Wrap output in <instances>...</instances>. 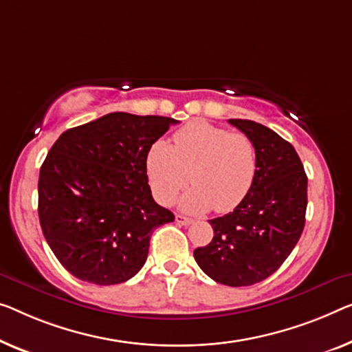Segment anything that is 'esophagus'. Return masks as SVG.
I'll return each mask as SVG.
<instances>
[{
    "mask_svg": "<svg viewBox=\"0 0 352 352\" xmlns=\"http://www.w3.org/2000/svg\"><path fill=\"white\" fill-rule=\"evenodd\" d=\"M175 221H177L178 224H182V226H190V224L192 223V219L185 217V214H177Z\"/></svg>",
    "mask_w": 352,
    "mask_h": 352,
    "instance_id": "esophagus-1",
    "label": "esophagus"
}]
</instances>
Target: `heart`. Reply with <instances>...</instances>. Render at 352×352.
<instances>
[{
    "instance_id": "b5f03b06",
    "label": "heart",
    "mask_w": 352,
    "mask_h": 352,
    "mask_svg": "<svg viewBox=\"0 0 352 352\" xmlns=\"http://www.w3.org/2000/svg\"><path fill=\"white\" fill-rule=\"evenodd\" d=\"M258 156L253 140L212 123L191 122L178 129L172 145L158 140L145 160L146 177L156 201L169 206L185 190L182 207L190 212H229L253 186Z\"/></svg>"
}]
</instances>
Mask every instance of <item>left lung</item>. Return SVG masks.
I'll return each mask as SVG.
<instances>
[{
  "mask_svg": "<svg viewBox=\"0 0 352 352\" xmlns=\"http://www.w3.org/2000/svg\"><path fill=\"white\" fill-rule=\"evenodd\" d=\"M229 123L253 140L258 167L253 186L224 217L210 219L213 239L194 250L212 280L239 287L256 285L280 269L305 226L308 178L294 146L251 120Z\"/></svg>",
  "mask_w": 352,
  "mask_h": 352,
  "instance_id": "left-lung-1",
  "label": "left lung"
}]
</instances>
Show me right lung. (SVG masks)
Returning a JSON list of instances; mask_svg holds the SVG:
<instances>
[{"instance_id":"add662e5","label":"right lung","mask_w":352,"mask_h":352,"mask_svg":"<svg viewBox=\"0 0 352 352\" xmlns=\"http://www.w3.org/2000/svg\"><path fill=\"white\" fill-rule=\"evenodd\" d=\"M174 118L113 112L63 133L39 172V221L60 264L120 285L142 269L156 228L175 219L151 196L145 160Z\"/></svg>"}]
</instances>
